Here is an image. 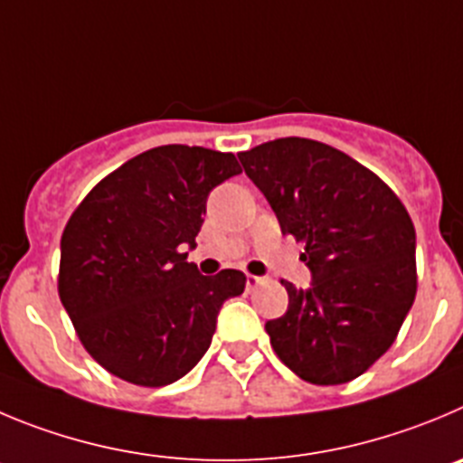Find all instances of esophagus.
<instances>
[{"label":"esophagus","mask_w":463,"mask_h":463,"mask_svg":"<svg viewBox=\"0 0 463 463\" xmlns=\"http://www.w3.org/2000/svg\"><path fill=\"white\" fill-rule=\"evenodd\" d=\"M265 276H256V274H246V288L249 290H253V288H258V285L265 283Z\"/></svg>","instance_id":"obj_1"}]
</instances>
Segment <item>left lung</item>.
Masks as SVG:
<instances>
[{
	"label": "left lung",
	"instance_id": "8db88e82",
	"mask_svg": "<svg viewBox=\"0 0 463 463\" xmlns=\"http://www.w3.org/2000/svg\"><path fill=\"white\" fill-rule=\"evenodd\" d=\"M283 235L304 241L308 290L280 280L283 317L265 324L304 382L347 383L388 352L416 299V231L392 189L349 155L301 137L237 155Z\"/></svg>",
	"mask_w": 463,
	"mask_h": 463
}]
</instances>
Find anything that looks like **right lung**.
I'll list each match as a JSON object with an SVG mask.
<instances>
[{
    "label": "right lung",
    "mask_w": 463,
    "mask_h": 463,
    "mask_svg": "<svg viewBox=\"0 0 463 463\" xmlns=\"http://www.w3.org/2000/svg\"><path fill=\"white\" fill-rule=\"evenodd\" d=\"M241 168L232 153L159 146L95 184L61 235L59 297L86 352L137 386L178 382L203 358L246 276L198 274L207 196Z\"/></svg>",
    "instance_id": "obj_1"
}]
</instances>
